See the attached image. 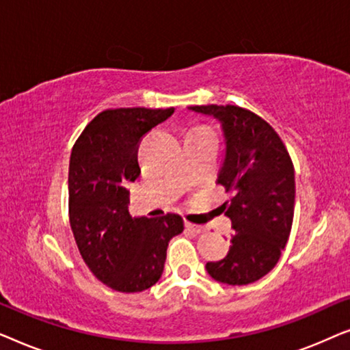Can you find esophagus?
<instances>
[{
    "label": "esophagus",
    "mask_w": 350,
    "mask_h": 350,
    "mask_svg": "<svg viewBox=\"0 0 350 350\" xmlns=\"http://www.w3.org/2000/svg\"><path fill=\"white\" fill-rule=\"evenodd\" d=\"M185 226H186V229H188V231L194 232V234H202L205 231L204 226H199V224H193V223H189V221H186Z\"/></svg>",
    "instance_id": "esophagus-1"
}]
</instances>
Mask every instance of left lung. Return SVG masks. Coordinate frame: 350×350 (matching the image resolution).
<instances>
[{
  "mask_svg": "<svg viewBox=\"0 0 350 350\" xmlns=\"http://www.w3.org/2000/svg\"><path fill=\"white\" fill-rule=\"evenodd\" d=\"M221 124L224 159L217 183L231 199L221 207L236 234L228 255L208 261L212 279L248 285L274 269L288 242L295 212V169L277 132L255 113L234 105L189 107Z\"/></svg>",
  "mask_w": 350,
  "mask_h": 350,
  "instance_id": "left-lung-1",
  "label": "left lung"
}]
</instances>
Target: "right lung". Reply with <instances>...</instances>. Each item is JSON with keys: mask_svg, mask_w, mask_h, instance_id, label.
<instances>
[{"mask_svg": "<svg viewBox=\"0 0 350 350\" xmlns=\"http://www.w3.org/2000/svg\"><path fill=\"white\" fill-rule=\"evenodd\" d=\"M175 108L102 111L76 140L70 157V224L92 274L122 293L148 290L164 272L167 247L183 232V218H132L129 181L140 175L138 143Z\"/></svg>", "mask_w": 350, "mask_h": 350, "instance_id": "right-lung-1", "label": "right lung"}]
</instances>
